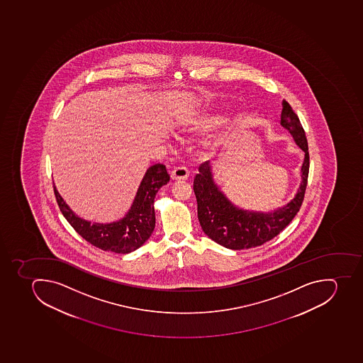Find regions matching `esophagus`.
<instances>
[{"label": "esophagus", "instance_id": "1", "mask_svg": "<svg viewBox=\"0 0 363 363\" xmlns=\"http://www.w3.org/2000/svg\"><path fill=\"white\" fill-rule=\"evenodd\" d=\"M189 170L184 168V167H179L176 168L171 172V179L172 180H186L189 178Z\"/></svg>", "mask_w": 363, "mask_h": 363}]
</instances>
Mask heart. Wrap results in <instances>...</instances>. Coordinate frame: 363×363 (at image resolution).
Here are the masks:
<instances>
[{
	"label": "heart",
	"instance_id": "heart-1",
	"mask_svg": "<svg viewBox=\"0 0 363 363\" xmlns=\"http://www.w3.org/2000/svg\"><path fill=\"white\" fill-rule=\"evenodd\" d=\"M226 121V117L220 110H209L206 113H202L199 116H195L194 118L187 119L184 123V128L187 131H208L211 128H216V126L222 125ZM211 143L208 141L206 143V150H211Z\"/></svg>",
	"mask_w": 363,
	"mask_h": 363
}]
</instances>
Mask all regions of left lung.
Masks as SVG:
<instances>
[{"instance_id": "left-lung-1", "label": "left lung", "mask_w": 363, "mask_h": 363, "mask_svg": "<svg viewBox=\"0 0 363 363\" xmlns=\"http://www.w3.org/2000/svg\"><path fill=\"white\" fill-rule=\"evenodd\" d=\"M281 125L286 128L300 150L305 152L301 182L296 194L283 207L272 211H250L239 207L223 192L213 178L209 162L200 165L193 189L198 202V218L204 235L229 250H248L261 246L279 235L300 211L309 172V152L305 131L292 107L283 101Z\"/></svg>"}]
</instances>
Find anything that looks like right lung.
<instances>
[{
    "label": "right lung",
    "mask_w": 363,
    "mask_h": 363,
    "mask_svg": "<svg viewBox=\"0 0 363 363\" xmlns=\"http://www.w3.org/2000/svg\"><path fill=\"white\" fill-rule=\"evenodd\" d=\"M170 176L165 165H152L147 169L137 194L125 216L111 223H91L76 215L67 206L54 185L56 200L63 216L71 226L93 246L106 252L128 254L143 246L155 229L156 193L167 185Z\"/></svg>",
    "instance_id": "right-lung-1"
}]
</instances>
